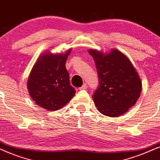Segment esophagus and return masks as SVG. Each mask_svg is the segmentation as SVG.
Segmentation results:
<instances>
[{
  "instance_id": "esophagus-1",
  "label": "esophagus",
  "mask_w": 160,
  "mask_h": 160,
  "mask_svg": "<svg viewBox=\"0 0 160 160\" xmlns=\"http://www.w3.org/2000/svg\"><path fill=\"white\" fill-rule=\"evenodd\" d=\"M86 88H87V85L86 83H84L81 87H80V90H85L86 89Z\"/></svg>"
}]
</instances>
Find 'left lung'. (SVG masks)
Returning <instances> with one entry per match:
<instances>
[{
    "mask_svg": "<svg viewBox=\"0 0 160 160\" xmlns=\"http://www.w3.org/2000/svg\"><path fill=\"white\" fill-rule=\"evenodd\" d=\"M94 58L99 77V87L92 98L101 114L111 117L124 114L137 102L142 82L128 58L116 48L104 54L88 50Z\"/></svg>",
    "mask_w": 160,
    "mask_h": 160,
    "instance_id": "8db88e82",
    "label": "left lung"
}]
</instances>
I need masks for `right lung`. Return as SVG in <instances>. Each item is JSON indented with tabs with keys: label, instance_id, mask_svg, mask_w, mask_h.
<instances>
[{
	"label": "right lung",
	"instance_id": "add662e5",
	"mask_svg": "<svg viewBox=\"0 0 160 160\" xmlns=\"http://www.w3.org/2000/svg\"><path fill=\"white\" fill-rule=\"evenodd\" d=\"M71 51L72 48L65 53L57 54L46 51L32 68L27 81L28 91L35 103L46 110H59L75 94L66 68Z\"/></svg>",
	"mask_w": 160,
	"mask_h": 160
}]
</instances>
